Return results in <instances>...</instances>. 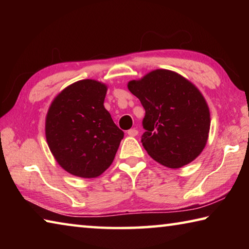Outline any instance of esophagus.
Returning <instances> with one entry per match:
<instances>
[{
    "instance_id": "esophagus-1",
    "label": "esophagus",
    "mask_w": 249,
    "mask_h": 249,
    "mask_svg": "<svg viewBox=\"0 0 249 249\" xmlns=\"http://www.w3.org/2000/svg\"><path fill=\"white\" fill-rule=\"evenodd\" d=\"M127 134L129 135V136H132V137L137 136V135H138V130H137L136 128H132V129L127 130Z\"/></svg>"
}]
</instances>
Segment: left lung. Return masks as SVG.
Instances as JSON below:
<instances>
[{"instance_id": "8db88e82", "label": "left lung", "mask_w": 249, "mask_h": 249, "mask_svg": "<svg viewBox=\"0 0 249 249\" xmlns=\"http://www.w3.org/2000/svg\"><path fill=\"white\" fill-rule=\"evenodd\" d=\"M127 87L145 108L142 142L150 157L172 169L195 160L205 147L211 124L201 92L182 75L165 69L129 81Z\"/></svg>"}]
</instances>
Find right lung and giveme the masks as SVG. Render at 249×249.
Here are the masks:
<instances>
[{"label":"right lung","instance_id":"right-lung-1","mask_svg":"<svg viewBox=\"0 0 249 249\" xmlns=\"http://www.w3.org/2000/svg\"><path fill=\"white\" fill-rule=\"evenodd\" d=\"M107 86L81 80L59 93L46 117V140L69 174L95 178L114 160L124 132L104 107Z\"/></svg>","mask_w":249,"mask_h":249}]
</instances>
